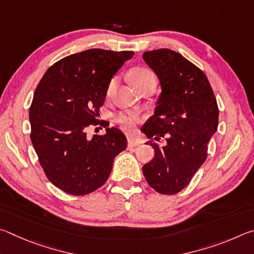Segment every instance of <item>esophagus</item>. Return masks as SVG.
Wrapping results in <instances>:
<instances>
[{
    "mask_svg": "<svg viewBox=\"0 0 254 254\" xmlns=\"http://www.w3.org/2000/svg\"><path fill=\"white\" fill-rule=\"evenodd\" d=\"M139 145V141H137L132 137H128V147H137Z\"/></svg>",
    "mask_w": 254,
    "mask_h": 254,
    "instance_id": "esophagus-1",
    "label": "esophagus"
}]
</instances>
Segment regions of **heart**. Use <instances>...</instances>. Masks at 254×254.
<instances>
[{"label":"heart","mask_w":254,"mask_h":254,"mask_svg":"<svg viewBox=\"0 0 254 254\" xmlns=\"http://www.w3.org/2000/svg\"><path fill=\"white\" fill-rule=\"evenodd\" d=\"M130 78L132 84L138 89L140 86H143L145 82L149 81V80H155V75L149 69L139 66V68H135L131 71ZM116 79L113 78L110 80L108 88H107V92L110 93L111 90L114 89ZM116 119H117V123L120 125V127L126 130H131L132 128L135 127L137 120H138V118H137V116L134 113H120L117 115Z\"/></svg>","instance_id":"b5f03b06"}]
</instances>
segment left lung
<instances>
[{"label":"left lung","mask_w":254,"mask_h":254,"mask_svg":"<svg viewBox=\"0 0 254 254\" xmlns=\"http://www.w3.org/2000/svg\"><path fill=\"white\" fill-rule=\"evenodd\" d=\"M145 60L161 82L155 114L141 128L155 156L143 166L150 188L173 195L190 184L207 157V144L219 125V107L205 73L170 49L146 51Z\"/></svg>","instance_id":"obj_1"}]
</instances>
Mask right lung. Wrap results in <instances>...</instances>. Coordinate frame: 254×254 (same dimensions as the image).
I'll use <instances>...</instances> for the list:
<instances>
[{"label": "right lung", "mask_w": 254, "mask_h": 254, "mask_svg": "<svg viewBox=\"0 0 254 254\" xmlns=\"http://www.w3.org/2000/svg\"><path fill=\"white\" fill-rule=\"evenodd\" d=\"M132 51L90 49L56 62L40 80L30 107L31 141L44 174L58 189L86 195L106 183L127 139L105 124L106 134L87 137L98 125L113 75Z\"/></svg>", "instance_id": "add662e5"}]
</instances>
